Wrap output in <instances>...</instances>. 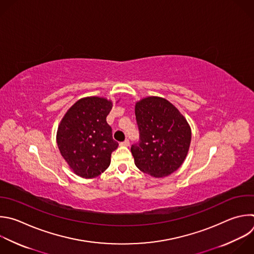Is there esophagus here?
I'll use <instances>...</instances> for the list:
<instances>
[{"label":"esophagus","instance_id":"34e87169","mask_svg":"<svg viewBox=\"0 0 254 254\" xmlns=\"http://www.w3.org/2000/svg\"><path fill=\"white\" fill-rule=\"evenodd\" d=\"M120 144L123 145V146H128V145H129V140H128V139H126V140H124L123 142H121Z\"/></svg>","mask_w":254,"mask_h":254}]
</instances>
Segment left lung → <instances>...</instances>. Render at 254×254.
<instances>
[{
  "mask_svg": "<svg viewBox=\"0 0 254 254\" xmlns=\"http://www.w3.org/2000/svg\"><path fill=\"white\" fill-rule=\"evenodd\" d=\"M139 140L130 150L136 167L154 178L175 173L185 161L191 140L189 123L180 111L159 97L135 104Z\"/></svg>",
  "mask_w": 254,
  "mask_h": 254,
  "instance_id": "obj_1",
  "label": "left lung"
}]
</instances>
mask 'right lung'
<instances>
[{
    "label": "right lung",
    "mask_w": 254,
    "mask_h": 254,
    "mask_svg": "<svg viewBox=\"0 0 254 254\" xmlns=\"http://www.w3.org/2000/svg\"><path fill=\"white\" fill-rule=\"evenodd\" d=\"M112 108V101L104 98L80 99L65 113L58 127L61 154L80 178L93 179L104 173L110 166L112 152L119 146L107 123Z\"/></svg>",
    "instance_id": "right-lung-1"
}]
</instances>
